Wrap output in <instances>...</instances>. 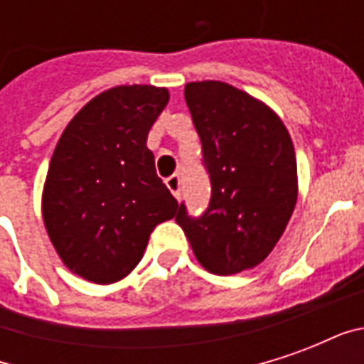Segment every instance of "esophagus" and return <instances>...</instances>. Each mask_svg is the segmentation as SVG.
Masks as SVG:
<instances>
[{
    "label": "esophagus",
    "mask_w": 364,
    "mask_h": 364,
    "mask_svg": "<svg viewBox=\"0 0 364 364\" xmlns=\"http://www.w3.org/2000/svg\"><path fill=\"white\" fill-rule=\"evenodd\" d=\"M167 189L171 191V195L175 198H181V177L179 175H171V177H167L166 179Z\"/></svg>",
    "instance_id": "1"
}]
</instances>
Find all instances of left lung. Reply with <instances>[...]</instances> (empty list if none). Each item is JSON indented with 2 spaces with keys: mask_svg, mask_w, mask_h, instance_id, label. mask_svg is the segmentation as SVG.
Wrapping results in <instances>:
<instances>
[{
  "mask_svg": "<svg viewBox=\"0 0 364 364\" xmlns=\"http://www.w3.org/2000/svg\"><path fill=\"white\" fill-rule=\"evenodd\" d=\"M185 101L200 136L213 197L200 218L181 205L175 222L206 271L224 277L257 267L296 205L289 130L271 107L230 83L191 82Z\"/></svg>",
  "mask_w": 364,
  "mask_h": 364,
  "instance_id": "obj_1",
  "label": "left lung"
}]
</instances>
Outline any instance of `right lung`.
<instances>
[{"instance_id":"right-lung-1","label":"right lung","mask_w":364,"mask_h":364,"mask_svg":"<svg viewBox=\"0 0 364 364\" xmlns=\"http://www.w3.org/2000/svg\"><path fill=\"white\" fill-rule=\"evenodd\" d=\"M166 87L117 85L68 122L43 189V220L62 263L95 284L124 279L151 230L177 214L146 140Z\"/></svg>"}]
</instances>
